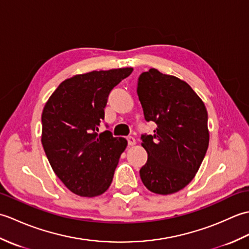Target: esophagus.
<instances>
[{"mask_svg": "<svg viewBox=\"0 0 249 249\" xmlns=\"http://www.w3.org/2000/svg\"><path fill=\"white\" fill-rule=\"evenodd\" d=\"M127 142H128V145H135L136 139L134 138V137H127Z\"/></svg>", "mask_w": 249, "mask_h": 249, "instance_id": "1", "label": "esophagus"}]
</instances>
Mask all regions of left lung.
<instances>
[{
	"instance_id": "left-lung-1",
	"label": "left lung",
	"mask_w": 249,
	"mask_h": 249,
	"mask_svg": "<svg viewBox=\"0 0 249 249\" xmlns=\"http://www.w3.org/2000/svg\"><path fill=\"white\" fill-rule=\"evenodd\" d=\"M137 94L145 120L157 125L154 135L141 137L147 153L141 181L152 193H178L192 182L208 150L204 103L188 83L155 68L141 73Z\"/></svg>"
}]
</instances>
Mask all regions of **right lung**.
I'll list each match as a JSON object with an SVG mask.
<instances>
[{"label": "right lung", "instance_id": "1", "mask_svg": "<svg viewBox=\"0 0 249 249\" xmlns=\"http://www.w3.org/2000/svg\"><path fill=\"white\" fill-rule=\"evenodd\" d=\"M133 68L93 71L63 81L41 114V143L52 170L81 197L104 194L112 182L127 140L109 130L99 135L108 95Z\"/></svg>", "mask_w": 249, "mask_h": 249}]
</instances>
